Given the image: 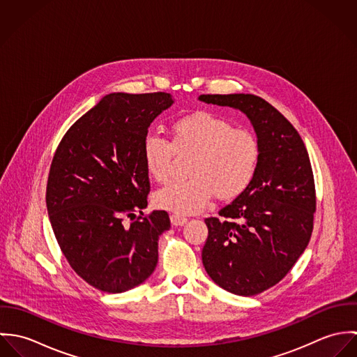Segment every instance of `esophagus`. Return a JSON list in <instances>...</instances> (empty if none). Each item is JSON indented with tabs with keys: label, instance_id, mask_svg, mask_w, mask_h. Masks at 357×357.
<instances>
[{
	"label": "esophagus",
	"instance_id": "obj_1",
	"mask_svg": "<svg viewBox=\"0 0 357 357\" xmlns=\"http://www.w3.org/2000/svg\"><path fill=\"white\" fill-rule=\"evenodd\" d=\"M170 221H172V224L174 227H181V225H184L187 222V218L183 217V215H178V214H172L170 215Z\"/></svg>",
	"mask_w": 357,
	"mask_h": 357
}]
</instances>
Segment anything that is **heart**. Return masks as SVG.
<instances>
[{
	"instance_id": "obj_1",
	"label": "heart",
	"mask_w": 357,
	"mask_h": 357,
	"mask_svg": "<svg viewBox=\"0 0 357 357\" xmlns=\"http://www.w3.org/2000/svg\"><path fill=\"white\" fill-rule=\"evenodd\" d=\"M172 143L150 132L143 139L142 153L147 172L158 183L172 176L174 150L191 151L187 180L173 181L155 194L159 208L178 215L202 211L213 195L221 201L238 198L255 178L259 144L246 129H235L222 116L198 111L176 119L172 126Z\"/></svg>"
}]
</instances>
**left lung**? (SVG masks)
Segmentation results:
<instances>
[{
    "label": "left lung",
    "instance_id": "left-lung-1",
    "mask_svg": "<svg viewBox=\"0 0 357 357\" xmlns=\"http://www.w3.org/2000/svg\"><path fill=\"white\" fill-rule=\"evenodd\" d=\"M201 102L241 109L259 144L255 178L243 194L204 222L207 275L221 289L250 297L279 283L309 243L316 210L305 144L294 126L255 95H201Z\"/></svg>",
    "mask_w": 357,
    "mask_h": 357
}]
</instances>
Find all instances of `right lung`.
<instances>
[{
  "mask_svg": "<svg viewBox=\"0 0 357 357\" xmlns=\"http://www.w3.org/2000/svg\"><path fill=\"white\" fill-rule=\"evenodd\" d=\"M173 102L165 92L109 93L67 130L52 159V229L71 268L100 291L130 290L156 266L170 220L165 210L144 217L150 180L142 147L151 122Z\"/></svg>",
  "mask_w": 357,
  "mask_h": 357,
  "instance_id": "right-lung-1",
  "label": "right lung"
}]
</instances>
